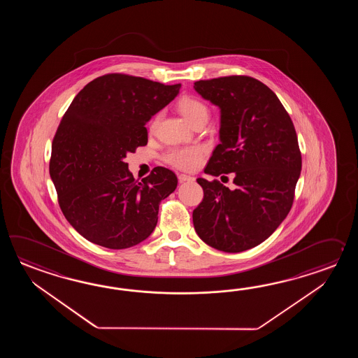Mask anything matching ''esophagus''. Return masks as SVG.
<instances>
[{"label":"esophagus","instance_id":"obj_1","mask_svg":"<svg viewBox=\"0 0 358 358\" xmlns=\"http://www.w3.org/2000/svg\"><path fill=\"white\" fill-rule=\"evenodd\" d=\"M178 179H179V182H189V180H194V178L190 176H185V174H179L178 176Z\"/></svg>","mask_w":358,"mask_h":358}]
</instances>
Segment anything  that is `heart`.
I'll use <instances>...</instances> for the list:
<instances>
[{"mask_svg":"<svg viewBox=\"0 0 358 358\" xmlns=\"http://www.w3.org/2000/svg\"><path fill=\"white\" fill-rule=\"evenodd\" d=\"M178 110L185 117L187 122L194 125L199 120L208 119V107L202 99L194 96H182L176 103ZM159 116H155L150 122V129H155ZM202 159V148L198 145L173 148L165 155V161L169 165L180 170H192L196 168Z\"/></svg>","mask_w":358,"mask_h":358,"instance_id":"heart-1","label":"heart"}]
</instances>
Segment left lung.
Segmentation results:
<instances>
[{"label":"left lung","instance_id":"8db88e82","mask_svg":"<svg viewBox=\"0 0 358 358\" xmlns=\"http://www.w3.org/2000/svg\"><path fill=\"white\" fill-rule=\"evenodd\" d=\"M194 90L220 107L221 143L205 173H234L236 188L198 178L203 199L193 225L213 248L243 252L262 243L289 213L302 169L297 133L274 92L252 76L198 80Z\"/></svg>","mask_w":358,"mask_h":358}]
</instances>
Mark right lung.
Returning a JSON list of instances; mask_svg holds the SVG:
<instances>
[{
    "mask_svg": "<svg viewBox=\"0 0 358 358\" xmlns=\"http://www.w3.org/2000/svg\"><path fill=\"white\" fill-rule=\"evenodd\" d=\"M180 87L106 74L87 84L62 116L50 176L61 211L87 241L124 250L156 228L159 205L176 190L178 178L157 166L139 182L124 159L147 145L145 122L176 99Z\"/></svg>",
    "mask_w": 358,
    "mask_h": 358,
    "instance_id": "1",
    "label": "right lung"
}]
</instances>
